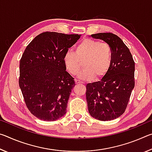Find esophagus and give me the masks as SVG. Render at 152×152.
<instances>
[{"mask_svg":"<svg viewBox=\"0 0 152 152\" xmlns=\"http://www.w3.org/2000/svg\"><path fill=\"white\" fill-rule=\"evenodd\" d=\"M75 82H76V84H80V83H82V82H81L80 80H75Z\"/></svg>","mask_w":152,"mask_h":152,"instance_id":"1","label":"esophagus"}]
</instances>
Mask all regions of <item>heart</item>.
Listing matches in <instances>:
<instances>
[{
  "label": "heart",
  "instance_id": "heart-1",
  "mask_svg": "<svg viewBox=\"0 0 152 152\" xmlns=\"http://www.w3.org/2000/svg\"><path fill=\"white\" fill-rule=\"evenodd\" d=\"M66 70L72 75H77L82 68L83 70L80 74L82 80H90L94 76L100 78L109 70L113 61V50L107 42L84 39L77 45L74 51H68L63 58Z\"/></svg>",
  "mask_w": 152,
  "mask_h": 152
}]
</instances>
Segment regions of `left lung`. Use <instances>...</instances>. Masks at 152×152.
I'll return each mask as SVG.
<instances>
[{"label":"left lung","mask_w":152,"mask_h":152,"mask_svg":"<svg viewBox=\"0 0 152 152\" xmlns=\"http://www.w3.org/2000/svg\"><path fill=\"white\" fill-rule=\"evenodd\" d=\"M91 37L109 43L113 50V61L101 80L87 84L88 112L98 120H113L125 112L134 88L135 62L129 48L117 35L100 33Z\"/></svg>","instance_id":"1"}]
</instances>
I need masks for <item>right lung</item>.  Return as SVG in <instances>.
<instances>
[{
	"mask_svg": "<svg viewBox=\"0 0 152 152\" xmlns=\"http://www.w3.org/2000/svg\"><path fill=\"white\" fill-rule=\"evenodd\" d=\"M80 35L44 32L25 48L19 64V84L26 106L31 114L45 121H53L66 113L74 78L63 58Z\"/></svg>",
	"mask_w": 152,
	"mask_h": 152,
	"instance_id": "1",
	"label": "right lung"
}]
</instances>
